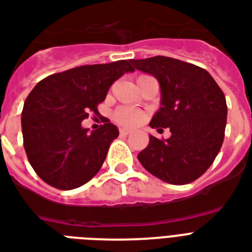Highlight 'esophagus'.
<instances>
[{
    "label": "esophagus",
    "instance_id": "1",
    "mask_svg": "<svg viewBox=\"0 0 252 252\" xmlns=\"http://www.w3.org/2000/svg\"><path fill=\"white\" fill-rule=\"evenodd\" d=\"M131 132V130H128V128H120V134L121 135H128Z\"/></svg>",
    "mask_w": 252,
    "mask_h": 252
}]
</instances>
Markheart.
<instances>
[{
  "label": "heart",
  "instance_id": "1",
  "mask_svg": "<svg viewBox=\"0 0 252 252\" xmlns=\"http://www.w3.org/2000/svg\"><path fill=\"white\" fill-rule=\"evenodd\" d=\"M114 120L120 125L125 126H134L138 125L143 120V113L136 110V109L128 108V106H121L114 113Z\"/></svg>",
  "mask_w": 252,
  "mask_h": 252
}]
</instances>
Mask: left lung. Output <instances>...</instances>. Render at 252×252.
Listing matches in <instances>:
<instances>
[{"instance_id": "1", "label": "left lung", "mask_w": 252, "mask_h": 252, "mask_svg": "<svg viewBox=\"0 0 252 252\" xmlns=\"http://www.w3.org/2000/svg\"><path fill=\"white\" fill-rule=\"evenodd\" d=\"M130 63L154 76L160 87V108L150 126L171 131L165 140L150 135L138 160L168 184L192 183L212 165L223 142L227 117L223 92L209 72L194 64L167 56Z\"/></svg>"}]
</instances>
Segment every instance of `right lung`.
Wrapping results in <instances>:
<instances>
[{
    "mask_svg": "<svg viewBox=\"0 0 252 252\" xmlns=\"http://www.w3.org/2000/svg\"><path fill=\"white\" fill-rule=\"evenodd\" d=\"M134 68L127 60L72 68L47 76L27 95L22 110L23 146L31 167L43 181L58 189L79 188L104 164L120 131L105 120L88 132L81 122L98 113L116 80Z\"/></svg>",
    "mask_w": 252,
    "mask_h": 252,
    "instance_id": "right-lung-1",
    "label": "right lung"
}]
</instances>
